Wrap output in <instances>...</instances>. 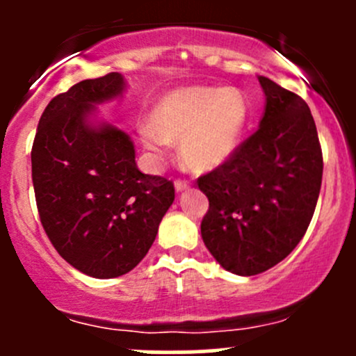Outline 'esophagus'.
<instances>
[{"instance_id": "esophagus-1", "label": "esophagus", "mask_w": 356, "mask_h": 356, "mask_svg": "<svg viewBox=\"0 0 356 356\" xmlns=\"http://www.w3.org/2000/svg\"><path fill=\"white\" fill-rule=\"evenodd\" d=\"M174 186H175V191H186V189H189L191 188V184H189L188 181H182V179H177V181L174 182Z\"/></svg>"}]
</instances>
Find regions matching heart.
Segmentation results:
<instances>
[{
	"instance_id": "heart-1",
	"label": "heart",
	"mask_w": 356,
	"mask_h": 356,
	"mask_svg": "<svg viewBox=\"0 0 356 356\" xmlns=\"http://www.w3.org/2000/svg\"><path fill=\"white\" fill-rule=\"evenodd\" d=\"M250 106L234 88H181L158 99L149 127L141 129L146 152L161 158L167 143H181V156L193 172H210L224 165L243 141Z\"/></svg>"
}]
</instances>
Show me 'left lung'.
<instances>
[{
    "label": "left lung",
    "mask_w": 356,
    "mask_h": 356,
    "mask_svg": "<svg viewBox=\"0 0 356 356\" xmlns=\"http://www.w3.org/2000/svg\"><path fill=\"white\" fill-rule=\"evenodd\" d=\"M260 127L234 155L201 175L207 195L201 238L215 260L257 275L284 260L307 232L322 184V149L307 103L270 79Z\"/></svg>",
    "instance_id": "left-lung-1"
}]
</instances>
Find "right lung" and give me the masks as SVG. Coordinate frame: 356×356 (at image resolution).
Here are the masks:
<instances>
[{
	"label": "right lung",
	"mask_w": 356,
	"mask_h": 356,
	"mask_svg": "<svg viewBox=\"0 0 356 356\" xmlns=\"http://www.w3.org/2000/svg\"><path fill=\"white\" fill-rule=\"evenodd\" d=\"M118 72L55 96L32 145V184L49 241L82 274L111 279L146 257L174 203L172 181L143 174L127 132L96 120V105L122 96Z\"/></svg>",
	"instance_id": "obj_1"
}]
</instances>
